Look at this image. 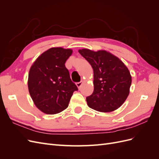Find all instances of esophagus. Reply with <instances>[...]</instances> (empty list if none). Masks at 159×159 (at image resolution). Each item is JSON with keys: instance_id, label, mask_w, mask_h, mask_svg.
<instances>
[{"instance_id": "34e87169", "label": "esophagus", "mask_w": 159, "mask_h": 159, "mask_svg": "<svg viewBox=\"0 0 159 159\" xmlns=\"http://www.w3.org/2000/svg\"><path fill=\"white\" fill-rule=\"evenodd\" d=\"M82 84H83V81H80V82H77V83H76V85L78 86V88H80V87H81V85H82Z\"/></svg>"}]
</instances>
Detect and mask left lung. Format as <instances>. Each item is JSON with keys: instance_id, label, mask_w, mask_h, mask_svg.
I'll return each instance as SVG.
<instances>
[{"instance_id": "8db88e82", "label": "left lung", "mask_w": 159, "mask_h": 159, "mask_svg": "<svg viewBox=\"0 0 159 159\" xmlns=\"http://www.w3.org/2000/svg\"><path fill=\"white\" fill-rule=\"evenodd\" d=\"M79 53L93 70V92L86 98L88 106L100 112L117 109L127 98L131 76L117 57L105 50L81 49Z\"/></svg>"}]
</instances>
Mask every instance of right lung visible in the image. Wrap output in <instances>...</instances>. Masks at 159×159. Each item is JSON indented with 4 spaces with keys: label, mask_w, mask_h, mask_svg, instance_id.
I'll list each match as a JSON object with an SVG mask.
<instances>
[{
    "label": "right lung",
    "mask_w": 159,
    "mask_h": 159,
    "mask_svg": "<svg viewBox=\"0 0 159 159\" xmlns=\"http://www.w3.org/2000/svg\"><path fill=\"white\" fill-rule=\"evenodd\" d=\"M72 50L52 48L42 54L30 69L28 86L36 106L46 114H56L68 107L78 87L70 79L65 63Z\"/></svg>",
    "instance_id": "add662e5"
}]
</instances>
